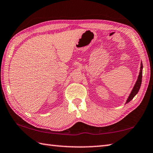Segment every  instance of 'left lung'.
Masks as SVG:
<instances>
[{"instance_id": "left-lung-1", "label": "left lung", "mask_w": 153, "mask_h": 153, "mask_svg": "<svg viewBox=\"0 0 153 153\" xmlns=\"http://www.w3.org/2000/svg\"><path fill=\"white\" fill-rule=\"evenodd\" d=\"M143 63L142 62H140V72H139V76H138L137 78V80L136 82H135V84L133 86V88H132V91L131 92L130 94H129V96L128 97L127 100H126V101L125 102V104L128 103L131 101V100L133 99L135 95H136L138 92H139V89L140 88V85H141V82H142V77H143Z\"/></svg>"}]
</instances>
